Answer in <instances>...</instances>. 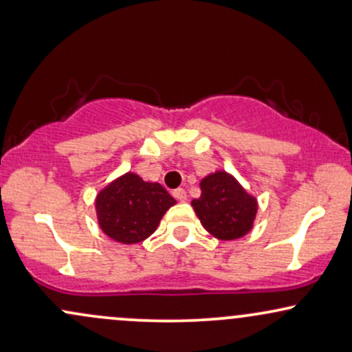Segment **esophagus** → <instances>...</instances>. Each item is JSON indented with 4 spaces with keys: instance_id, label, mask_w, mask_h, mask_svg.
Masks as SVG:
<instances>
[{
    "instance_id": "34e87169",
    "label": "esophagus",
    "mask_w": 352,
    "mask_h": 352,
    "mask_svg": "<svg viewBox=\"0 0 352 352\" xmlns=\"http://www.w3.org/2000/svg\"><path fill=\"white\" fill-rule=\"evenodd\" d=\"M173 197L179 201H187V192H185L184 188H177L175 192H173Z\"/></svg>"
}]
</instances>
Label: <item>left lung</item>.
<instances>
[{
	"mask_svg": "<svg viewBox=\"0 0 352 352\" xmlns=\"http://www.w3.org/2000/svg\"><path fill=\"white\" fill-rule=\"evenodd\" d=\"M201 195L192 200L200 223L218 240H236L252 232L258 200L232 173L215 170L200 180Z\"/></svg>",
	"mask_w": 352,
	"mask_h": 352,
	"instance_id": "1",
	"label": "left lung"
}]
</instances>
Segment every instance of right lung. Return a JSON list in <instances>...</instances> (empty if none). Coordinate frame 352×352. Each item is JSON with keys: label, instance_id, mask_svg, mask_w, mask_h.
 <instances>
[{"label": "right lung", "instance_id": "1", "mask_svg": "<svg viewBox=\"0 0 352 352\" xmlns=\"http://www.w3.org/2000/svg\"><path fill=\"white\" fill-rule=\"evenodd\" d=\"M94 204L100 230L114 241L134 245L155 232L177 201L157 182L127 172L100 188Z\"/></svg>", "mask_w": 352, "mask_h": 352}]
</instances>
